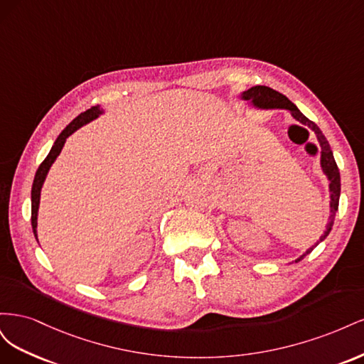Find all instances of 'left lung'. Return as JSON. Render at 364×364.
Returning a JSON list of instances; mask_svg holds the SVG:
<instances>
[{"mask_svg":"<svg viewBox=\"0 0 364 364\" xmlns=\"http://www.w3.org/2000/svg\"><path fill=\"white\" fill-rule=\"evenodd\" d=\"M241 98H243V100L252 102L253 106L261 107V109H287V111L293 115L294 119L299 121L301 124L310 127L316 134L317 141L321 142V147H322L321 165H322L323 173L328 176L329 193H331V202H329V206H331V215H329V223L326 226V230L323 232V235L321 237V240H318V243H321V241H323L328 237V234L331 232L333 225H334V217H336V213H337V209H338V199H340V173H338V167H337V164H336V159L333 156V150H331V147H329V142L326 141L325 135L322 134V130L317 127L316 123H313L311 119H308L299 111V109H297L289 100L287 97H285L281 92H278V91L272 90V87H269V86H252L250 90H247V91H245L243 94H241ZM318 243H316V246ZM316 246L308 249L302 257H299V258L296 259V262L304 259V257H306L308 253H310Z\"/></svg>","mask_w":364,"mask_h":364,"instance_id":"obj_1","label":"left lung"}]
</instances>
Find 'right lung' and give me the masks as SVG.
Returning a JSON list of instances; mask_svg holds the SVG:
<instances>
[{"label": "right lung", "mask_w": 364, "mask_h": 364, "mask_svg": "<svg viewBox=\"0 0 364 364\" xmlns=\"http://www.w3.org/2000/svg\"><path fill=\"white\" fill-rule=\"evenodd\" d=\"M103 111L100 109V106H92L91 109H87L86 112L80 114L77 118H74L71 123L65 127V130L58 136V139L54 141V146L51 147L48 156L42 161V164L39 165V168L35 174V181H33V186H31V228H33V234H35L36 240H38V234H36V228H38V209H39V199H41V188L43 185V181L47 178V173L50 170V167L53 165V162L56 161V158L59 156V153L62 151V147L65 144L67 138L74 134V132L82 127L83 124L90 123V121L95 119L98 115H100Z\"/></svg>", "instance_id": "obj_1"}]
</instances>
